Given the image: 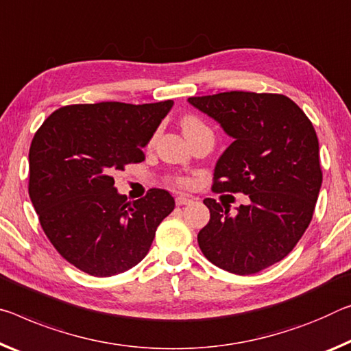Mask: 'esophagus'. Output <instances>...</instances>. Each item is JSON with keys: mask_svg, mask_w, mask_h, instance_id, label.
<instances>
[{"mask_svg": "<svg viewBox=\"0 0 351 351\" xmlns=\"http://www.w3.org/2000/svg\"><path fill=\"white\" fill-rule=\"evenodd\" d=\"M175 202H176V204H178V206H184V204L192 203V198H191V197H187V195H178Z\"/></svg>", "mask_w": 351, "mask_h": 351, "instance_id": "obj_1", "label": "esophagus"}]
</instances>
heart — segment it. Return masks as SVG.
Here are the masks:
<instances>
[{
  "label": "heart",
  "instance_id": "b5f03b06",
  "mask_svg": "<svg viewBox=\"0 0 351 351\" xmlns=\"http://www.w3.org/2000/svg\"><path fill=\"white\" fill-rule=\"evenodd\" d=\"M181 126H182V131H184L186 136H191V134H193V132L208 130L203 121L195 115H184V117H182ZM175 181L180 182V184H186V180H182V178H176Z\"/></svg>",
  "mask_w": 351,
  "mask_h": 351
}]
</instances>
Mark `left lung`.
Instances as JSON below:
<instances>
[{
	"instance_id": "8db88e82",
	"label": "left lung",
	"mask_w": 351,
	"mask_h": 351,
	"mask_svg": "<svg viewBox=\"0 0 351 351\" xmlns=\"http://www.w3.org/2000/svg\"><path fill=\"white\" fill-rule=\"evenodd\" d=\"M189 103L234 138L217 160L213 191L250 198L234 214L206 198L210 219L198 232V245L220 269L258 274L285 259L313 220L322 186L314 126L280 93L234 90Z\"/></svg>"
}]
</instances>
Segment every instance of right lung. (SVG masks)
<instances>
[{
    "label": "right lung",
    "instance_id": "obj_1",
    "mask_svg": "<svg viewBox=\"0 0 351 351\" xmlns=\"http://www.w3.org/2000/svg\"><path fill=\"white\" fill-rule=\"evenodd\" d=\"M171 106V99L71 104L37 130L29 148V197L49 242L76 269L92 276L132 269L175 209L164 189L128 202L112 178L145 160L142 148Z\"/></svg>",
    "mask_w": 351,
    "mask_h": 351
}]
</instances>
